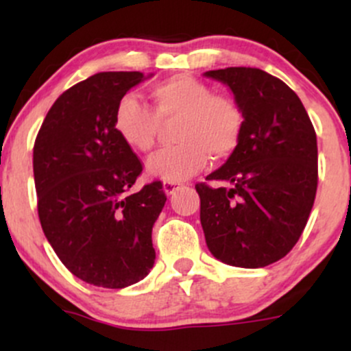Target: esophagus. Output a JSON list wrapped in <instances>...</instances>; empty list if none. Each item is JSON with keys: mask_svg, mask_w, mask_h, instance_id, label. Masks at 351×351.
<instances>
[{"mask_svg": "<svg viewBox=\"0 0 351 351\" xmlns=\"http://www.w3.org/2000/svg\"><path fill=\"white\" fill-rule=\"evenodd\" d=\"M178 188H180V183H171V181H165V184H163V189L167 195H173V193H175Z\"/></svg>", "mask_w": 351, "mask_h": 351, "instance_id": "obj_1", "label": "esophagus"}]
</instances>
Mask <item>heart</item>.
Here are the masks:
<instances>
[{
	"instance_id": "1",
	"label": "heart",
	"mask_w": 351,
	"mask_h": 351,
	"mask_svg": "<svg viewBox=\"0 0 351 351\" xmlns=\"http://www.w3.org/2000/svg\"><path fill=\"white\" fill-rule=\"evenodd\" d=\"M153 108L127 95L115 108L117 135L132 150L147 153L155 147L162 122L178 119V145L155 153L147 162L152 176L171 183L188 180L215 162L229 158L244 132L243 108L234 99L213 94V88L193 75H173L150 90Z\"/></svg>"
}]
</instances>
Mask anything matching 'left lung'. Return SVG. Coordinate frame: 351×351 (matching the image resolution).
<instances>
[{"mask_svg": "<svg viewBox=\"0 0 351 351\" xmlns=\"http://www.w3.org/2000/svg\"><path fill=\"white\" fill-rule=\"evenodd\" d=\"M243 108L244 132L228 162L196 183L201 226L216 259L257 269L292 251L307 224L318 183L317 135L304 104L280 79L256 67L208 71Z\"/></svg>", "mask_w": 351, "mask_h": 351, "instance_id": "obj_1", "label": "left lung"}]
</instances>
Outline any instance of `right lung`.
I'll return each instance as SVG.
<instances>
[{
  "label": "right lung",
  "instance_id": "obj_1",
  "mask_svg": "<svg viewBox=\"0 0 351 351\" xmlns=\"http://www.w3.org/2000/svg\"><path fill=\"white\" fill-rule=\"evenodd\" d=\"M142 72H99L52 104L33 152L38 215L60 263L87 284L123 289L155 264L162 181L130 193L143 165L117 135L115 108Z\"/></svg>",
  "mask_w": 351,
  "mask_h": 351
}]
</instances>
